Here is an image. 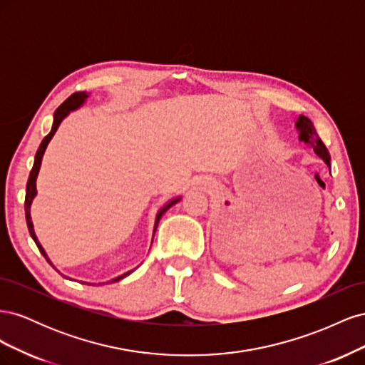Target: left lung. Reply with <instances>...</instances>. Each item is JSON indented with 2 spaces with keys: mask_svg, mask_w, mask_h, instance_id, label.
Returning <instances> with one entry per match:
<instances>
[{
  "mask_svg": "<svg viewBox=\"0 0 365 365\" xmlns=\"http://www.w3.org/2000/svg\"><path fill=\"white\" fill-rule=\"evenodd\" d=\"M297 128H298V130H300V141H304V143H307L309 146H312L317 155L319 158H323V161L327 165H330L329 150L324 146V143L322 141V138L318 137L317 130H315V128L312 125V121L309 120L307 117H304V115H300V118H298V121H297Z\"/></svg>",
  "mask_w": 365,
  "mask_h": 365,
  "instance_id": "left-lung-1",
  "label": "left lung"
}]
</instances>
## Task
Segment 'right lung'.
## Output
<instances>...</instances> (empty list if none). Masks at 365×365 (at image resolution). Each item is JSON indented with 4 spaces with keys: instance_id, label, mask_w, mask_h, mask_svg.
I'll return each mask as SVG.
<instances>
[{
    "instance_id": "1",
    "label": "right lung",
    "mask_w": 365,
    "mask_h": 365,
    "mask_svg": "<svg viewBox=\"0 0 365 365\" xmlns=\"http://www.w3.org/2000/svg\"><path fill=\"white\" fill-rule=\"evenodd\" d=\"M88 97V94L86 93H73L67 101H65L58 109H56V113H54V120H53V128H51V130H50V134L42 140V143H41V146H39V149H38V152H36V157H35V163H33V169H31V172H30V176H29V181H27V189H26V202H24V208H26V220H27V227H29V231H30V236L33 237V240H35V244H36V247L39 248V251L42 252V256L47 259V262L51 264V262L48 260V257H47V254H46V251H43V248L41 247V244L38 242V239H36V235H35V231H33V224H31V217H30V205H31V201H33V197L36 196V178H38V173H39V168H41V161H42V157H43V152H46V148H47V145L50 143V140L53 138V135H54V132L58 130V128H59V125H61V121L67 117V114L70 113V111H73V109H76V108H79L83 102H85V98ZM178 200L180 197H176V200H173V201H170L168 205H165L161 212L157 215V220H155V228H153V235H155V231H157V227H158V222H160V219H161V216H163V213L165 212V210H168L170 205H173L175 202H178ZM132 271H129V272H126V274H123V275H120V277H117V279H114L113 282H118V280H121V279H125L126 275H129Z\"/></svg>"
}]
</instances>
